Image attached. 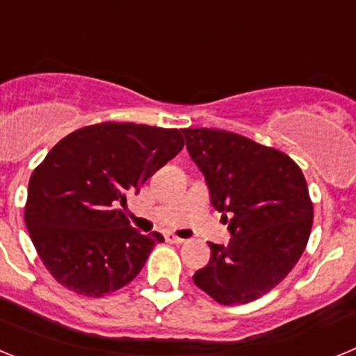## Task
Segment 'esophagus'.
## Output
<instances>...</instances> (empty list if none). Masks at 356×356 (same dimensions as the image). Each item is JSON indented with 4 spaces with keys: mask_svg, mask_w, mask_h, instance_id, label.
Returning <instances> with one entry per match:
<instances>
[{
    "mask_svg": "<svg viewBox=\"0 0 356 356\" xmlns=\"http://www.w3.org/2000/svg\"><path fill=\"white\" fill-rule=\"evenodd\" d=\"M165 241L171 242V244H184L185 238H180V237H176L175 234H168L165 235Z\"/></svg>",
    "mask_w": 356,
    "mask_h": 356,
    "instance_id": "1",
    "label": "esophagus"
}]
</instances>
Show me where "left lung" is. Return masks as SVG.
<instances>
[{
  "instance_id": "obj_1",
  "label": "left lung",
  "mask_w": 356,
  "mask_h": 356,
  "mask_svg": "<svg viewBox=\"0 0 356 356\" xmlns=\"http://www.w3.org/2000/svg\"><path fill=\"white\" fill-rule=\"evenodd\" d=\"M191 159L232 241L209 242L194 284L221 305H244L275 289L307 248L314 205L300 165L275 147L212 128H185Z\"/></svg>"
}]
</instances>
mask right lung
<instances>
[{
	"label": "right lung",
	"instance_id": "obj_1",
	"mask_svg": "<svg viewBox=\"0 0 356 356\" xmlns=\"http://www.w3.org/2000/svg\"><path fill=\"white\" fill-rule=\"evenodd\" d=\"M184 146L176 128L112 121L53 146L30 176L24 222L58 284L102 298L139 275L163 237L139 234L119 205Z\"/></svg>",
	"mask_w": 356,
	"mask_h": 356
}]
</instances>
